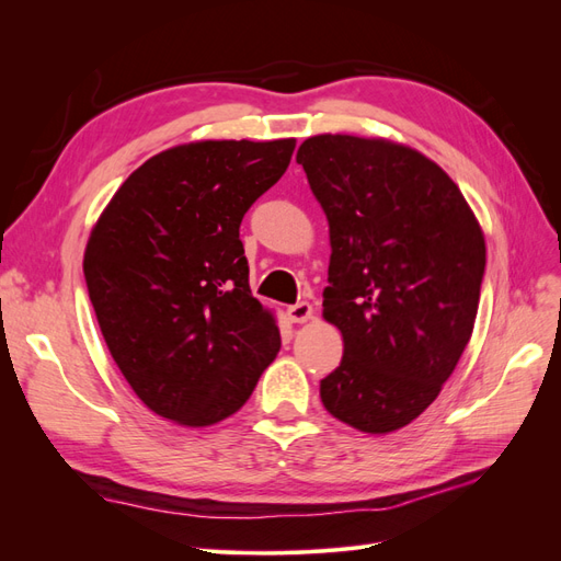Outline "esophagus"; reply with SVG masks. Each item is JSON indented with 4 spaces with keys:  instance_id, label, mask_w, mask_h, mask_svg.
Returning a JSON list of instances; mask_svg holds the SVG:
<instances>
[{
    "instance_id": "obj_1",
    "label": "esophagus",
    "mask_w": 561,
    "mask_h": 561,
    "mask_svg": "<svg viewBox=\"0 0 561 561\" xmlns=\"http://www.w3.org/2000/svg\"><path fill=\"white\" fill-rule=\"evenodd\" d=\"M311 316H313V307L309 301H299V304H293V307H287V318L293 322H307L311 320Z\"/></svg>"
}]
</instances>
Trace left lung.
Instances as JSON below:
<instances>
[{
    "instance_id": "8db88e82",
    "label": "left lung",
    "mask_w": 561,
    "mask_h": 561,
    "mask_svg": "<svg viewBox=\"0 0 561 561\" xmlns=\"http://www.w3.org/2000/svg\"><path fill=\"white\" fill-rule=\"evenodd\" d=\"M297 163L330 225L322 318L344 336L320 400L353 428L393 433L428 410L470 342L484 233L454 180L407 145L325 133Z\"/></svg>"
}]
</instances>
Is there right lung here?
Instances as JSON below:
<instances>
[{
    "instance_id": "obj_1",
    "label": "right lung",
    "mask_w": 561,
    "mask_h": 561,
    "mask_svg": "<svg viewBox=\"0 0 561 561\" xmlns=\"http://www.w3.org/2000/svg\"><path fill=\"white\" fill-rule=\"evenodd\" d=\"M295 140L165 149L118 186L83 276L116 367L151 412L203 428L239 412L280 351L252 297L243 215L290 165Z\"/></svg>"
}]
</instances>
